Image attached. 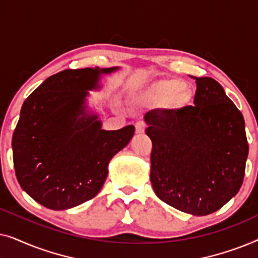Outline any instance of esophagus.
<instances>
[{
  "label": "esophagus",
  "instance_id": "34e87169",
  "mask_svg": "<svg viewBox=\"0 0 258 258\" xmlns=\"http://www.w3.org/2000/svg\"><path fill=\"white\" fill-rule=\"evenodd\" d=\"M135 130H136V134H143L144 130H146V123L137 122L135 124Z\"/></svg>",
  "mask_w": 258,
  "mask_h": 258
}]
</instances>
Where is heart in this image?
Listing matches in <instances>:
<instances>
[{"label":"heart","instance_id":"1","mask_svg":"<svg viewBox=\"0 0 258 258\" xmlns=\"http://www.w3.org/2000/svg\"><path fill=\"white\" fill-rule=\"evenodd\" d=\"M185 88V84L183 81L179 80H170L163 81V82L156 83L146 90L140 91L134 95L133 102L136 105H147L153 102L161 101V100H169V98L174 97L175 95Z\"/></svg>","mask_w":258,"mask_h":258}]
</instances>
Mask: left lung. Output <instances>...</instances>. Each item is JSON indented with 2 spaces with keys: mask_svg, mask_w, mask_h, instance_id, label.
Returning a JSON list of instances; mask_svg holds the SVG:
<instances>
[{
  "mask_svg": "<svg viewBox=\"0 0 258 258\" xmlns=\"http://www.w3.org/2000/svg\"><path fill=\"white\" fill-rule=\"evenodd\" d=\"M194 105L148 111L150 181L158 199L183 213L221 209L243 183L249 146L241 111L211 77H195Z\"/></svg>",
  "mask_w": 258,
  "mask_h": 258,
  "instance_id": "1",
  "label": "left lung"
}]
</instances>
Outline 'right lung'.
<instances>
[{
  "label": "right lung",
  "mask_w": 258,
  "mask_h": 258,
  "mask_svg": "<svg viewBox=\"0 0 258 258\" xmlns=\"http://www.w3.org/2000/svg\"><path fill=\"white\" fill-rule=\"evenodd\" d=\"M112 68L68 69L48 77L24 101L13 135V158L21 188L52 210L80 206L100 192L108 165L128 146L135 126L102 129L88 105Z\"/></svg>",
  "instance_id": "right-lung-1"
}]
</instances>
